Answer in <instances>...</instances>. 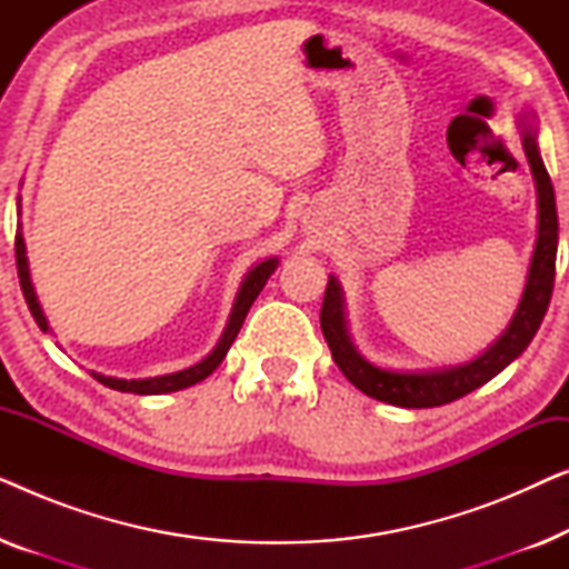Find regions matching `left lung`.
<instances>
[{"instance_id": "8db88e82", "label": "left lung", "mask_w": 569, "mask_h": 569, "mask_svg": "<svg viewBox=\"0 0 569 569\" xmlns=\"http://www.w3.org/2000/svg\"><path fill=\"white\" fill-rule=\"evenodd\" d=\"M523 129V150L531 166L536 181V197H539V236H536L531 267L523 287V298L518 302L516 316L502 331V337L487 349L485 355L473 357L463 365L440 370H386L365 360L357 352L347 331L345 318V295L337 277H329L321 308V329L329 341L333 362L345 372L349 383L368 393L370 399L393 403L403 409H430L442 407L461 396L477 391L487 380H492L497 372H502L516 357L523 355V349L531 345V339L539 331V326L547 316L551 290H555V263H557V201L555 186L543 168V160L536 144V129L531 123L520 121Z\"/></svg>"}]
</instances>
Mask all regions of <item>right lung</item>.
<instances>
[{
  "mask_svg": "<svg viewBox=\"0 0 569 569\" xmlns=\"http://www.w3.org/2000/svg\"><path fill=\"white\" fill-rule=\"evenodd\" d=\"M14 259H18V277H20L22 295H26V302H28L30 313H33V318H36L38 329L51 331L49 329V321H46V316H43V310H41V302H38V298H36L33 282H30L26 240H22V232H18V236H14ZM277 263H279L277 259H267V261L256 263V267L243 277V282H240V290L236 295V302H232L228 326H224V331H222L220 341H217V347L201 362L191 365V368H186V370L170 372V376H158V378L123 380V378L100 376V372H92V378H96L98 383H103V386L113 388V391H121V393L158 396V393L181 391V388H189L193 383H199V380H204L207 376H212V372L217 370V365L224 360V355H228V349H230L232 341H236L240 326H243L248 310H251V306H253V300L259 298V292L263 290V284H267V279L274 274Z\"/></svg>",
  "mask_w": 569,
  "mask_h": 569,
  "instance_id": "1",
  "label": "right lung"
}]
</instances>
